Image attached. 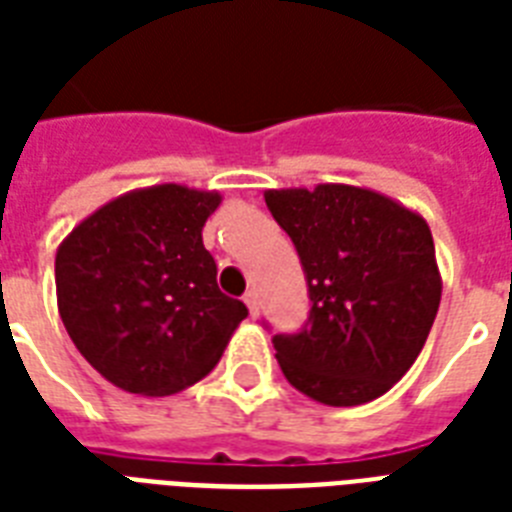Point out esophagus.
Wrapping results in <instances>:
<instances>
[{
    "mask_svg": "<svg viewBox=\"0 0 512 512\" xmlns=\"http://www.w3.org/2000/svg\"><path fill=\"white\" fill-rule=\"evenodd\" d=\"M244 303H247L249 308V316L257 319V316H260V300H257V292H247V295H244Z\"/></svg>",
    "mask_w": 512,
    "mask_h": 512,
    "instance_id": "obj_1",
    "label": "esophagus"
}]
</instances>
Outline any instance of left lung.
<instances>
[{"label": "left lung", "instance_id": "obj_1", "mask_svg": "<svg viewBox=\"0 0 512 512\" xmlns=\"http://www.w3.org/2000/svg\"><path fill=\"white\" fill-rule=\"evenodd\" d=\"M265 204L295 241L313 303L303 332L273 337L281 372L319 404L380 398L420 356L441 303L425 217L345 183L271 188Z\"/></svg>", "mask_w": 512, "mask_h": 512}]
</instances>
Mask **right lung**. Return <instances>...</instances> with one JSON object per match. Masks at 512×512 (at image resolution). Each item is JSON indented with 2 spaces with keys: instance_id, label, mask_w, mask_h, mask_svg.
Segmentation results:
<instances>
[{
  "instance_id": "add662e5",
  "label": "right lung",
  "mask_w": 512,
  "mask_h": 512,
  "mask_svg": "<svg viewBox=\"0 0 512 512\" xmlns=\"http://www.w3.org/2000/svg\"><path fill=\"white\" fill-rule=\"evenodd\" d=\"M217 191L180 183L116 196L55 255L58 311L76 350L111 385L172 396L207 377L247 305L217 289L201 228Z\"/></svg>"
}]
</instances>
